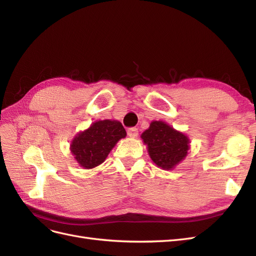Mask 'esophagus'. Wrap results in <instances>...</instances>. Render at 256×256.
<instances>
[{
	"label": "esophagus",
	"mask_w": 256,
	"mask_h": 256,
	"mask_svg": "<svg viewBox=\"0 0 256 256\" xmlns=\"http://www.w3.org/2000/svg\"><path fill=\"white\" fill-rule=\"evenodd\" d=\"M127 134L131 138H136L138 134V129L136 127H131V128H129L127 130Z\"/></svg>",
	"instance_id": "obj_1"
}]
</instances>
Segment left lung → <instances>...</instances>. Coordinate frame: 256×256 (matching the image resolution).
Here are the masks:
<instances>
[{
    "label": "left lung",
    "instance_id": "1",
    "mask_svg": "<svg viewBox=\"0 0 256 256\" xmlns=\"http://www.w3.org/2000/svg\"><path fill=\"white\" fill-rule=\"evenodd\" d=\"M141 136L152 160L162 168L171 170L187 156L189 138L164 122H152Z\"/></svg>",
    "mask_w": 256,
    "mask_h": 256
}]
</instances>
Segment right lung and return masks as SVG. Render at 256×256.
I'll list each match as a JSON object with an SVG mask.
<instances>
[{
	"label": "right lung",
	"instance_id": "right-lung-1",
	"mask_svg": "<svg viewBox=\"0 0 256 256\" xmlns=\"http://www.w3.org/2000/svg\"><path fill=\"white\" fill-rule=\"evenodd\" d=\"M126 136V130L118 120H98L74 138L72 152L84 168H92L106 160L108 154L120 138Z\"/></svg>",
	"mask_w": 256,
	"mask_h": 256
}]
</instances>
